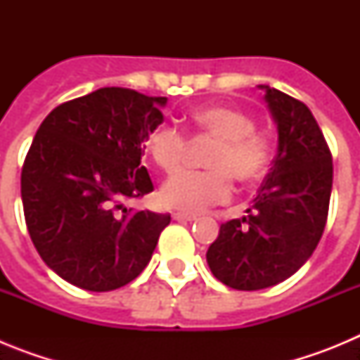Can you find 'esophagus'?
I'll use <instances>...</instances> for the list:
<instances>
[{
	"mask_svg": "<svg viewBox=\"0 0 360 360\" xmlns=\"http://www.w3.org/2000/svg\"><path fill=\"white\" fill-rule=\"evenodd\" d=\"M173 218L176 221H195L196 216L195 214H187V212H174Z\"/></svg>",
	"mask_w": 360,
	"mask_h": 360,
	"instance_id": "1",
	"label": "esophagus"
}]
</instances>
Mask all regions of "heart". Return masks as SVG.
Instances as JSON below:
<instances>
[{
  "label": "heart",
  "mask_w": 360,
  "mask_h": 360,
  "mask_svg": "<svg viewBox=\"0 0 360 360\" xmlns=\"http://www.w3.org/2000/svg\"><path fill=\"white\" fill-rule=\"evenodd\" d=\"M189 120L196 136L214 141L205 157L209 169L184 171L169 178L160 189L164 205L202 212L231 200L232 178L249 186L265 176L272 162V144L256 131V122L247 111L234 106H205L191 111ZM146 148L162 171L174 173L184 165L189 139L174 124L162 122L148 133Z\"/></svg>",
  "instance_id": "heart-1"
}]
</instances>
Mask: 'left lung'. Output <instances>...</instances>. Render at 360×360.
I'll return each mask as SVG.
<instances>
[{
    "label": "left lung",
    "instance_id": "left-lung-1",
    "mask_svg": "<svg viewBox=\"0 0 360 360\" xmlns=\"http://www.w3.org/2000/svg\"><path fill=\"white\" fill-rule=\"evenodd\" d=\"M259 88L278 124V155L249 214L221 224L207 250L214 278L236 290H262L295 274L323 236L332 195V153L311 111Z\"/></svg>",
    "mask_w": 360,
    "mask_h": 360
}]
</instances>
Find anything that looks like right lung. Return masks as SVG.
<instances>
[{"label":"right lung","instance_id":"1","mask_svg":"<svg viewBox=\"0 0 360 360\" xmlns=\"http://www.w3.org/2000/svg\"><path fill=\"white\" fill-rule=\"evenodd\" d=\"M165 103L101 88L53 108L32 141L21 169L28 234L41 259L75 287L128 285L169 225V214L126 207L153 191L141 158Z\"/></svg>","mask_w":360,"mask_h":360}]
</instances>
